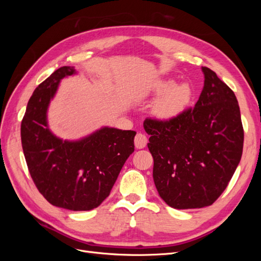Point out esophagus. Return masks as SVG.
Segmentation results:
<instances>
[{"mask_svg":"<svg viewBox=\"0 0 261 261\" xmlns=\"http://www.w3.org/2000/svg\"><path fill=\"white\" fill-rule=\"evenodd\" d=\"M148 143V139L147 136L144 135V134H137L136 137H135V146L137 149H143L146 147Z\"/></svg>","mask_w":261,"mask_h":261,"instance_id":"1","label":"esophagus"}]
</instances>
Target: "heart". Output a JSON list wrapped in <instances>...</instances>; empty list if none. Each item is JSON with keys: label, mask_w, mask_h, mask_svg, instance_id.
<instances>
[{"label": "heart", "mask_w": 261, "mask_h": 261, "mask_svg": "<svg viewBox=\"0 0 261 261\" xmlns=\"http://www.w3.org/2000/svg\"><path fill=\"white\" fill-rule=\"evenodd\" d=\"M155 96H161L153 106V115L162 121H169L183 113L192 102L194 91L189 84H178L165 80L153 87Z\"/></svg>", "instance_id": "1"}]
</instances>
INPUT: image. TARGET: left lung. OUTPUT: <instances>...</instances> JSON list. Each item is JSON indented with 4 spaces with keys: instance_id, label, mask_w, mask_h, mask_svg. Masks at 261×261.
<instances>
[{
    "instance_id": "1",
    "label": "left lung",
    "mask_w": 261,
    "mask_h": 261,
    "mask_svg": "<svg viewBox=\"0 0 261 261\" xmlns=\"http://www.w3.org/2000/svg\"><path fill=\"white\" fill-rule=\"evenodd\" d=\"M195 108L169 121L147 120L153 180L161 198L175 209L203 208L224 192L243 153L244 130L238 99L208 67Z\"/></svg>"
}]
</instances>
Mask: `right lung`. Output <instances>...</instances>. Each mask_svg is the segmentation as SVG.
Listing matches in <instances>:
<instances>
[{
	"label": "right lung",
	"mask_w": 261,
	"mask_h": 261,
	"mask_svg": "<svg viewBox=\"0 0 261 261\" xmlns=\"http://www.w3.org/2000/svg\"><path fill=\"white\" fill-rule=\"evenodd\" d=\"M63 66L39 85L29 99L20 135L28 170L38 191L55 207L87 211L100 206L134 152L136 132L105 126L78 140H63L48 125V109L64 77Z\"/></svg>",
	"instance_id": "1"
}]
</instances>
